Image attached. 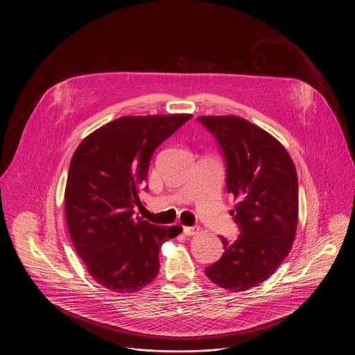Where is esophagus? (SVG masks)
Here are the masks:
<instances>
[{"mask_svg":"<svg viewBox=\"0 0 355 355\" xmlns=\"http://www.w3.org/2000/svg\"><path fill=\"white\" fill-rule=\"evenodd\" d=\"M197 231H198V227H196V225H193V227H184V228H182V232H184L185 235H188V236H191V235L197 234Z\"/></svg>","mask_w":355,"mask_h":355,"instance_id":"34e87169","label":"esophagus"}]
</instances>
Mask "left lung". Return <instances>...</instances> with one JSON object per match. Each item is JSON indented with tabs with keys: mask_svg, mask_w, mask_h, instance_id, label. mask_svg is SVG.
<instances>
[{
	"mask_svg": "<svg viewBox=\"0 0 355 355\" xmlns=\"http://www.w3.org/2000/svg\"><path fill=\"white\" fill-rule=\"evenodd\" d=\"M225 161V187L238 200L230 214L235 241L205 268L223 289L242 292L268 279L288 257L297 230L299 181L293 161L270 134L238 116H200Z\"/></svg>",
	"mask_w": 355,
	"mask_h": 355,
	"instance_id": "obj_1",
	"label": "left lung"
}]
</instances>
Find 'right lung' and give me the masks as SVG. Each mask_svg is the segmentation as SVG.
Here are the masks:
<instances>
[{
  "label": "right lung",
  "instance_id": "1",
  "mask_svg": "<svg viewBox=\"0 0 355 355\" xmlns=\"http://www.w3.org/2000/svg\"><path fill=\"white\" fill-rule=\"evenodd\" d=\"M191 114L124 116L85 137L64 191L70 238L90 275L104 288L134 293L159 272V248L181 227L134 218L157 147ZM147 191V187L144 188Z\"/></svg>",
  "mask_w": 355,
  "mask_h": 355
}]
</instances>
